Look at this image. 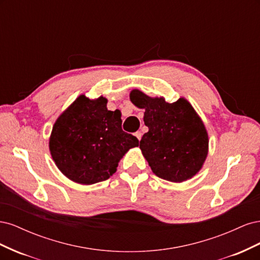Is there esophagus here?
Wrapping results in <instances>:
<instances>
[{
    "label": "esophagus",
    "mask_w": 260,
    "mask_h": 260,
    "mask_svg": "<svg viewBox=\"0 0 260 260\" xmlns=\"http://www.w3.org/2000/svg\"><path fill=\"white\" fill-rule=\"evenodd\" d=\"M135 136L138 138V140H139V141H140L141 139H142V133H141V131L136 132V133H135Z\"/></svg>",
    "instance_id": "obj_1"
}]
</instances>
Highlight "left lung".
I'll return each instance as SVG.
<instances>
[{"mask_svg": "<svg viewBox=\"0 0 260 260\" xmlns=\"http://www.w3.org/2000/svg\"><path fill=\"white\" fill-rule=\"evenodd\" d=\"M130 100L145 109L148 132L141 139L140 148L154 174L171 182L198 174L207 157L208 135L192 105L183 98L170 104L139 90L131 91Z\"/></svg>", "mask_w": 260, "mask_h": 260, "instance_id": "1", "label": "left lung"}]
</instances>
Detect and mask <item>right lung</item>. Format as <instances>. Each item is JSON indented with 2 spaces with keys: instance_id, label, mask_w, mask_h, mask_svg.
Returning <instances> with one entry per match:
<instances>
[{
  "instance_id": "add662e5",
  "label": "right lung",
  "mask_w": 260,
  "mask_h": 260,
  "mask_svg": "<svg viewBox=\"0 0 260 260\" xmlns=\"http://www.w3.org/2000/svg\"><path fill=\"white\" fill-rule=\"evenodd\" d=\"M103 96L80 95L53 125L50 151L58 169L80 184L105 181L139 140L121 128L119 111H108Z\"/></svg>"
}]
</instances>
